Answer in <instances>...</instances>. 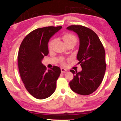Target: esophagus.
Listing matches in <instances>:
<instances>
[{"instance_id":"obj_1","label":"esophagus","mask_w":121,"mask_h":121,"mask_svg":"<svg viewBox=\"0 0 121 121\" xmlns=\"http://www.w3.org/2000/svg\"><path fill=\"white\" fill-rule=\"evenodd\" d=\"M67 71V69H65L64 68H61V72H65Z\"/></svg>"}]
</instances>
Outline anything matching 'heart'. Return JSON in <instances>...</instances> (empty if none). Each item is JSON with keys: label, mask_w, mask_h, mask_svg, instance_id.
<instances>
[{"label": "heart", "mask_w": 121, "mask_h": 121, "mask_svg": "<svg viewBox=\"0 0 121 121\" xmlns=\"http://www.w3.org/2000/svg\"><path fill=\"white\" fill-rule=\"evenodd\" d=\"M63 39L64 40V42L66 44H68L71 43H76L77 42V38L74 35L72 34H65L64 36H63ZM54 43V39H52L49 42L48 44V46H49V49H52L53 46V44ZM61 64L65 65V61L64 58H62L61 60Z\"/></svg>", "instance_id": "1"}]
</instances>
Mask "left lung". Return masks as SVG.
<instances>
[{
    "mask_svg": "<svg viewBox=\"0 0 121 121\" xmlns=\"http://www.w3.org/2000/svg\"><path fill=\"white\" fill-rule=\"evenodd\" d=\"M76 32L79 38L77 59L82 69H71L74 75L69 82L72 91L81 95H89L96 91L102 82L106 69L105 52L97 34L91 29L79 25L67 28Z\"/></svg>",
    "mask_w": 121,
    "mask_h": 121,
    "instance_id": "1",
    "label": "left lung"
}]
</instances>
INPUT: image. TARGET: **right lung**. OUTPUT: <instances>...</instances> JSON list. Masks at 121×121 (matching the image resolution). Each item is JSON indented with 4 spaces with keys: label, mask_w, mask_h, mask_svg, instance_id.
Instances as JSON below:
<instances>
[{
    "label": "right lung",
    "mask_w": 121,
    "mask_h": 121,
    "mask_svg": "<svg viewBox=\"0 0 121 121\" xmlns=\"http://www.w3.org/2000/svg\"><path fill=\"white\" fill-rule=\"evenodd\" d=\"M61 28L50 26L36 29L24 38L20 45L18 54L20 77L27 91L36 99L50 97L56 88L60 68L53 66L47 71L42 60L49 53L50 38Z\"/></svg>",
    "instance_id": "1"
}]
</instances>
